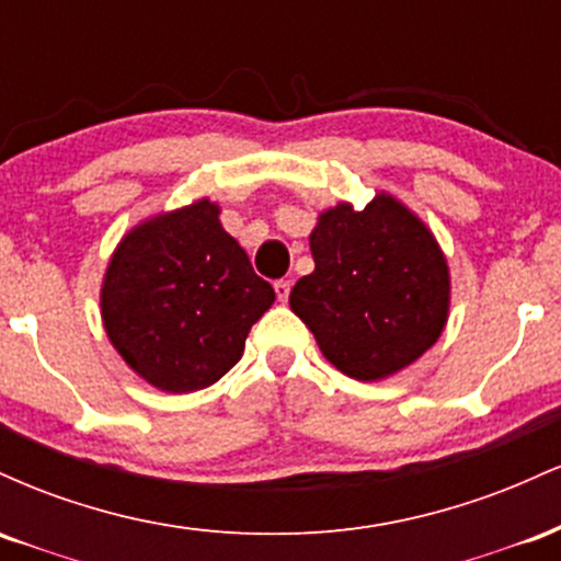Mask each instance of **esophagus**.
Returning a JSON list of instances; mask_svg holds the SVG:
<instances>
[{
  "label": "esophagus",
  "instance_id": "obj_1",
  "mask_svg": "<svg viewBox=\"0 0 561 561\" xmlns=\"http://www.w3.org/2000/svg\"><path fill=\"white\" fill-rule=\"evenodd\" d=\"M289 282L287 279H279V282H274V289H276V298H279V302H287V298H289Z\"/></svg>",
  "mask_w": 561,
  "mask_h": 561
}]
</instances>
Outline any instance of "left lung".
Here are the masks:
<instances>
[{"label": "left lung", "instance_id": "8db88e82", "mask_svg": "<svg viewBox=\"0 0 561 561\" xmlns=\"http://www.w3.org/2000/svg\"><path fill=\"white\" fill-rule=\"evenodd\" d=\"M313 272L289 293V308L343 375L377 382L437 343L448 321L450 272L435 234L398 197L379 192L356 210L319 214Z\"/></svg>", "mask_w": 561, "mask_h": 561}]
</instances>
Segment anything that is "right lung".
<instances>
[{
	"label": "right lung",
	"mask_w": 561,
	"mask_h": 561,
	"mask_svg": "<svg viewBox=\"0 0 561 561\" xmlns=\"http://www.w3.org/2000/svg\"><path fill=\"white\" fill-rule=\"evenodd\" d=\"M218 214L203 197L147 218L105 268L102 327L128 369L163 392L218 382L276 298Z\"/></svg>",
	"instance_id": "right-lung-1"
}]
</instances>
